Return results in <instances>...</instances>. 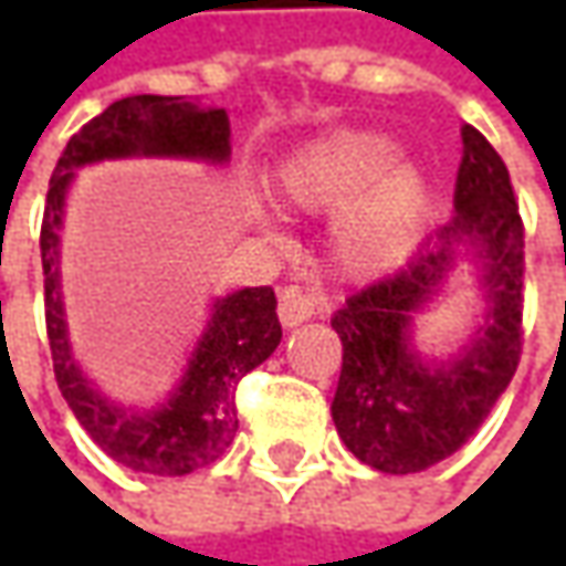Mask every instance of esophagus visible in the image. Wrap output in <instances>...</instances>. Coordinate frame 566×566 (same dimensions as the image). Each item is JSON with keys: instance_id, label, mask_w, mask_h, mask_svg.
Instances as JSON below:
<instances>
[{"instance_id": "34e87169", "label": "esophagus", "mask_w": 566, "mask_h": 566, "mask_svg": "<svg viewBox=\"0 0 566 566\" xmlns=\"http://www.w3.org/2000/svg\"><path fill=\"white\" fill-rule=\"evenodd\" d=\"M276 315H280V324H283V327H295V324H302V321H308V317L317 315V302L312 295L302 293V290L286 286V290L280 293Z\"/></svg>"}]
</instances>
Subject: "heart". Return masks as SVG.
I'll return each mask as SVG.
<instances>
[{"mask_svg": "<svg viewBox=\"0 0 566 566\" xmlns=\"http://www.w3.org/2000/svg\"><path fill=\"white\" fill-rule=\"evenodd\" d=\"M273 191L293 210L343 205L331 227V261L346 276H371L412 249L428 207V179L378 132L337 128L298 144L273 169Z\"/></svg>", "mask_w": 566, "mask_h": 566, "instance_id": "heart-1", "label": "heart"}]
</instances>
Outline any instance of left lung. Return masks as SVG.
<instances>
[{"mask_svg": "<svg viewBox=\"0 0 566 566\" xmlns=\"http://www.w3.org/2000/svg\"><path fill=\"white\" fill-rule=\"evenodd\" d=\"M460 256L480 268L490 312L457 360L424 363L411 346V315ZM523 220L501 154L463 125L453 217L428 245L331 317L343 368L331 416L343 444L378 472L409 475L447 460L489 419L523 353Z\"/></svg>", "mask_w": 566, "mask_h": 566, "instance_id": "8db88e82", "label": "left lung"}]
</instances>
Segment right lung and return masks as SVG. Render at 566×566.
Here are the masks:
<instances>
[{
	"label": "right lung",
	"mask_w": 566,
	"mask_h": 566,
	"mask_svg": "<svg viewBox=\"0 0 566 566\" xmlns=\"http://www.w3.org/2000/svg\"><path fill=\"white\" fill-rule=\"evenodd\" d=\"M116 157H195L223 164L229 157V119L223 109H201L182 97L116 99L65 144L53 169L40 227L46 337L55 384L81 428L116 463L144 475H188L210 467L235 438V387L280 346L283 327L271 286H249L217 298L172 397L150 412L109 402L75 365L62 290H59V229L65 191L77 166Z\"/></svg>",
	"instance_id": "obj_1"
}]
</instances>
